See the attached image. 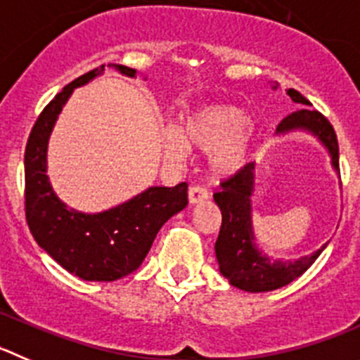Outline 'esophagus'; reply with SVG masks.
I'll return each instance as SVG.
<instances>
[{
	"label": "esophagus",
	"mask_w": 360,
	"mask_h": 360,
	"mask_svg": "<svg viewBox=\"0 0 360 360\" xmlns=\"http://www.w3.org/2000/svg\"><path fill=\"white\" fill-rule=\"evenodd\" d=\"M207 190L202 186H191L190 190H188V202L190 204H199L202 202V200L207 199Z\"/></svg>",
	"instance_id": "esophagus-1"
}]
</instances>
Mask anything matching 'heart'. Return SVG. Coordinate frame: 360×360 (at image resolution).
<instances>
[{
	"label": "heart",
	"mask_w": 360,
	"mask_h": 360,
	"mask_svg": "<svg viewBox=\"0 0 360 360\" xmlns=\"http://www.w3.org/2000/svg\"><path fill=\"white\" fill-rule=\"evenodd\" d=\"M252 120L238 106L213 104L188 113L177 131L165 136V156L181 161L186 149L213 153L211 167L217 176H234L243 170L256 154V146L248 133Z\"/></svg>",
	"instance_id": "obj_1"
}]
</instances>
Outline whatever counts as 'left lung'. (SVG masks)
I'll list each match as a JSON object with an SVG mask.
<instances>
[{"label": "left lung", "instance_id": "1", "mask_svg": "<svg viewBox=\"0 0 360 360\" xmlns=\"http://www.w3.org/2000/svg\"><path fill=\"white\" fill-rule=\"evenodd\" d=\"M288 96L295 103L309 104V101L295 89L288 90ZM298 129L307 131L320 140L330 154L332 169L339 174V146L332 124L316 110L302 108L282 120L277 133L286 134ZM254 170V163H248L243 170L224 181L221 190L213 195L221 211V227L214 243V254L220 274L229 281V284L248 293H263L278 290L300 277L318 259L327 243L312 252L311 256H304L297 261L271 259L259 250L252 226V193L256 188Z\"/></svg>", "mask_w": 360, "mask_h": 360}]
</instances>
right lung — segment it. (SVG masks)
<instances>
[{
  "instance_id": "add662e5",
  "label": "right lung",
  "mask_w": 360,
  "mask_h": 360,
  "mask_svg": "<svg viewBox=\"0 0 360 360\" xmlns=\"http://www.w3.org/2000/svg\"><path fill=\"white\" fill-rule=\"evenodd\" d=\"M134 78L131 67L110 63ZM104 72V65L74 79L42 110L25 153V207L33 238L63 270L83 281L112 282L133 274L146 259L158 231L188 204V184L150 186L127 202L101 213H82L56 197L48 170V142L74 89Z\"/></svg>"
}]
</instances>
